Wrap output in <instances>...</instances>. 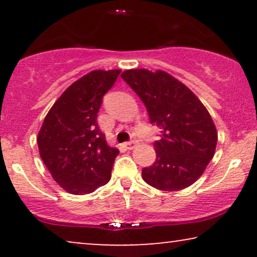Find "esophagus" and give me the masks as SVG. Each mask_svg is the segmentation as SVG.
I'll return each mask as SVG.
<instances>
[{"instance_id": "1", "label": "esophagus", "mask_w": 257, "mask_h": 257, "mask_svg": "<svg viewBox=\"0 0 257 257\" xmlns=\"http://www.w3.org/2000/svg\"><path fill=\"white\" fill-rule=\"evenodd\" d=\"M125 145V147L127 150H132V149H135V147L138 145V140L137 139H135V140H131V142H127V143H125L124 144Z\"/></svg>"}]
</instances>
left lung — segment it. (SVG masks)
Returning a JSON list of instances; mask_svg holds the SVG:
<instances>
[{
  "label": "left lung",
  "mask_w": 257,
  "mask_h": 257,
  "mask_svg": "<svg viewBox=\"0 0 257 257\" xmlns=\"http://www.w3.org/2000/svg\"><path fill=\"white\" fill-rule=\"evenodd\" d=\"M121 78L138 94L151 124L161 130L154 142L157 159L143 168V179L160 191H180L201 177L212 160L217 133L198 97L165 71L126 70Z\"/></svg>",
  "instance_id": "8db88e82"
}]
</instances>
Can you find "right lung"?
<instances>
[{"label": "right lung", "instance_id": "right-lung-1", "mask_svg": "<svg viewBox=\"0 0 257 257\" xmlns=\"http://www.w3.org/2000/svg\"><path fill=\"white\" fill-rule=\"evenodd\" d=\"M120 70H96L77 80L52 105L37 137L43 163L57 184L76 195L107 184L119 151L97 125L103 97Z\"/></svg>", "mask_w": 257, "mask_h": 257}]
</instances>
